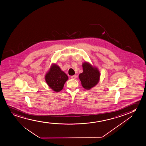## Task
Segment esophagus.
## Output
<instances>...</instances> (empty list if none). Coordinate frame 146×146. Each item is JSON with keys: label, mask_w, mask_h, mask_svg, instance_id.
Wrapping results in <instances>:
<instances>
[{"label": "esophagus", "mask_w": 146, "mask_h": 146, "mask_svg": "<svg viewBox=\"0 0 146 146\" xmlns=\"http://www.w3.org/2000/svg\"><path fill=\"white\" fill-rule=\"evenodd\" d=\"M71 78L73 79H75L76 78H77V76L76 75H73V76H71Z\"/></svg>", "instance_id": "esophagus-1"}]
</instances>
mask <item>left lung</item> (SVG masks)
<instances>
[{
    "label": "left lung",
    "mask_w": 146,
    "mask_h": 146,
    "mask_svg": "<svg viewBox=\"0 0 146 146\" xmlns=\"http://www.w3.org/2000/svg\"><path fill=\"white\" fill-rule=\"evenodd\" d=\"M82 66L83 72L79 74V79L83 87L90 90L99 83L100 73L98 68L92 66L89 62H84Z\"/></svg>",
    "instance_id": "obj_1"
}]
</instances>
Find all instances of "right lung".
<instances>
[{"instance_id":"1","label":"right lung","mask_w":146,"mask_h":146,"mask_svg":"<svg viewBox=\"0 0 146 146\" xmlns=\"http://www.w3.org/2000/svg\"><path fill=\"white\" fill-rule=\"evenodd\" d=\"M68 79L66 74L55 64L51 65L45 76V80L47 85L56 92H59L62 90L65 83Z\"/></svg>"}]
</instances>
